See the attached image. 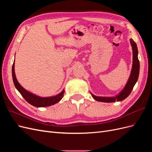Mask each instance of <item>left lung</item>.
<instances>
[{"label": "left lung", "instance_id": "8db88e82", "mask_svg": "<svg viewBox=\"0 0 152 152\" xmlns=\"http://www.w3.org/2000/svg\"><path fill=\"white\" fill-rule=\"evenodd\" d=\"M130 42L132 46L133 54L132 66L130 77L129 78V80L126 86L124 87V88L120 93L116 96H114V97H100V96H96L91 93V96H93V98L95 100L104 103H112L115 102V101H117V102H121V101L125 99L131 93L133 87H134L137 79H138L140 73V61L138 57H137L138 50H137V45L132 39H130Z\"/></svg>", "mask_w": 152, "mask_h": 152}]
</instances>
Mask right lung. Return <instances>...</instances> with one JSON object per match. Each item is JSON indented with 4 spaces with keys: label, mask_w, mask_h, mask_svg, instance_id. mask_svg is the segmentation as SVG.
Listing matches in <instances>:
<instances>
[{
    "label": "right lung",
    "mask_w": 152,
    "mask_h": 152,
    "mask_svg": "<svg viewBox=\"0 0 152 152\" xmlns=\"http://www.w3.org/2000/svg\"><path fill=\"white\" fill-rule=\"evenodd\" d=\"M12 80L14 84H15L16 88L17 90L20 92V93L21 94L23 97L26 101L27 102L30 103V104L36 107H49V106H51L53 104H54L57 103L60 101L62 98L63 97L64 93L65 91L63 90L62 92L60 93L51 96V97H40L37 95H35L34 94H32L30 92L26 91L23 87L18 82L15 72V61L13 63L12 67Z\"/></svg>",
    "instance_id": "obj_1"
}]
</instances>
